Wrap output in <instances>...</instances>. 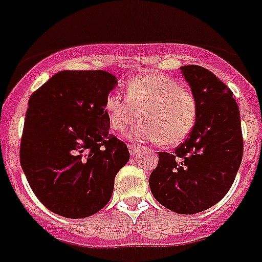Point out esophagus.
Wrapping results in <instances>:
<instances>
[{
  "label": "esophagus",
  "instance_id": "1",
  "mask_svg": "<svg viewBox=\"0 0 262 262\" xmlns=\"http://www.w3.org/2000/svg\"><path fill=\"white\" fill-rule=\"evenodd\" d=\"M127 149H129V153H130L132 156H136L138 153V146L137 145H133V144H129L127 145Z\"/></svg>",
  "mask_w": 262,
  "mask_h": 262
}]
</instances>
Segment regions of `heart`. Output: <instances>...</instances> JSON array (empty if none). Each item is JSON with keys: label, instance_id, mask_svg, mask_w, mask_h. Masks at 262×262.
<instances>
[{"label": "heart", "instance_id": "b5f03b06", "mask_svg": "<svg viewBox=\"0 0 262 262\" xmlns=\"http://www.w3.org/2000/svg\"><path fill=\"white\" fill-rule=\"evenodd\" d=\"M105 109L113 130L124 133L142 117L144 122L129 137L135 141H161L165 146L185 141L199 117L192 90L157 72L133 77L127 82V96L122 92L109 94Z\"/></svg>", "mask_w": 262, "mask_h": 262}]
</instances>
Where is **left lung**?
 <instances>
[{"label":"left lung","instance_id":"obj_1","mask_svg":"<svg viewBox=\"0 0 262 262\" xmlns=\"http://www.w3.org/2000/svg\"><path fill=\"white\" fill-rule=\"evenodd\" d=\"M194 93L199 117L193 132L173 153L158 151L150 190L162 206L194 214L229 192L244 153L239 109L232 90L199 65L181 67Z\"/></svg>","mask_w":262,"mask_h":262}]
</instances>
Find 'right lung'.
<instances>
[{"instance_id": "right-lung-1", "label": "right lung", "mask_w": 262, "mask_h": 262, "mask_svg": "<svg viewBox=\"0 0 262 262\" xmlns=\"http://www.w3.org/2000/svg\"><path fill=\"white\" fill-rule=\"evenodd\" d=\"M116 85L104 70H63L30 96L19 161L37 199L56 214L100 212L129 161L126 144L109 133L105 111Z\"/></svg>"}]
</instances>
